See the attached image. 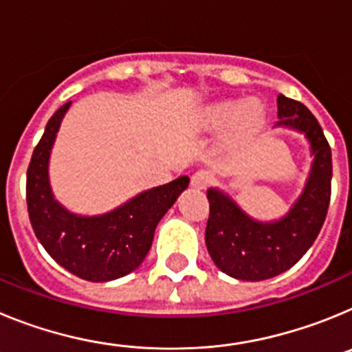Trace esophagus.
Listing matches in <instances>:
<instances>
[{"mask_svg": "<svg viewBox=\"0 0 352 352\" xmlns=\"http://www.w3.org/2000/svg\"><path fill=\"white\" fill-rule=\"evenodd\" d=\"M211 179H213L211 173H208V170H197V173L192 174L190 185L194 186V188H206L211 183Z\"/></svg>", "mask_w": 352, "mask_h": 352, "instance_id": "1", "label": "esophagus"}]
</instances>
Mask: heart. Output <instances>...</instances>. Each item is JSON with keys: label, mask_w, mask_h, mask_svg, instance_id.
<instances>
[{"label": "heart", "mask_w": 352, "mask_h": 352, "mask_svg": "<svg viewBox=\"0 0 352 352\" xmlns=\"http://www.w3.org/2000/svg\"><path fill=\"white\" fill-rule=\"evenodd\" d=\"M264 107L257 100L239 104L234 98H223L208 105L201 114V126L204 130H219L231 121V135L241 138L256 130L263 123Z\"/></svg>", "instance_id": "obj_1"}]
</instances>
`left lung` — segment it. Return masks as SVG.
<instances>
[{"mask_svg": "<svg viewBox=\"0 0 352 352\" xmlns=\"http://www.w3.org/2000/svg\"><path fill=\"white\" fill-rule=\"evenodd\" d=\"M276 129L303 133L312 166L300 197L275 220H257L227 192L208 188L206 247L217 268L238 280L259 282L292 268L312 247L324 223L331 195V149L321 125L301 102L276 96Z\"/></svg>", "mask_w": 352, "mask_h": 352, "instance_id": "obj_1", "label": "left lung"}]
</instances>
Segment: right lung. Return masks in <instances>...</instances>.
Segmentation results:
<instances>
[{
	"mask_svg": "<svg viewBox=\"0 0 352 352\" xmlns=\"http://www.w3.org/2000/svg\"><path fill=\"white\" fill-rule=\"evenodd\" d=\"M70 105L67 102L52 114L33 151L26 179L28 213L38 241L60 266L84 280H116L141 266L158 222L190 179L179 176L153 186L107 213H72L54 197L49 179L52 146Z\"/></svg>",
	"mask_w": 352,
	"mask_h": 352,
	"instance_id": "obj_1",
	"label": "right lung"
}]
</instances>
